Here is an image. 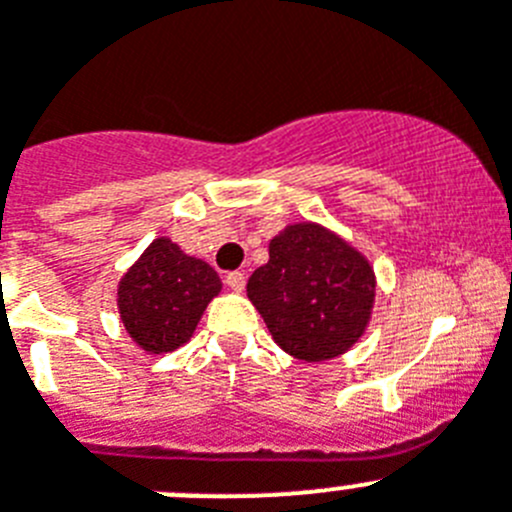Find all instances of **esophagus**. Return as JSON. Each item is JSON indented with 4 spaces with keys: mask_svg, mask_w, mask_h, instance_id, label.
Returning a JSON list of instances; mask_svg holds the SVG:
<instances>
[{
    "mask_svg": "<svg viewBox=\"0 0 512 512\" xmlns=\"http://www.w3.org/2000/svg\"><path fill=\"white\" fill-rule=\"evenodd\" d=\"M224 283H227V288L234 290V293H242V290H245V272H227V275H224Z\"/></svg>",
    "mask_w": 512,
    "mask_h": 512,
    "instance_id": "esophagus-1",
    "label": "esophagus"
}]
</instances>
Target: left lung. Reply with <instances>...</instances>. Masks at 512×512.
Returning <instances> with one entry per match:
<instances>
[{"mask_svg": "<svg viewBox=\"0 0 512 512\" xmlns=\"http://www.w3.org/2000/svg\"><path fill=\"white\" fill-rule=\"evenodd\" d=\"M374 295L369 260L313 222L272 237L270 260L247 283L275 343L308 364L341 356L364 336Z\"/></svg>", "mask_w": 512, "mask_h": 512, "instance_id": "obj_1", "label": "left lung"}]
</instances>
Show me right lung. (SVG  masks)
<instances>
[{
    "label": "right lung",
    "mask_w": 512,
    "mask_h": 512,
    "mask_svg": "<svg viewBox=\"0 0 512 512\" xmlns=\"http://www.w3.org/2000/svg\"><path fill=\"white\" fill-rule=\"evenodd\" d=\"M222 280L204 260L159 237L118 285V310L128 336L148 353H169L197 331Z\"/></svg>",
    "instance_id": "1"
}]
</instances>
